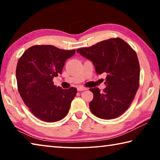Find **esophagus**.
<instances>
[{
	"mask_svg": "<svg viewBox=\"0 0 160 160\" xmlns=\"http://www.w3.org/2000/svg\"><path fill=\"white\" fill-rule=\"evenodd\" d=\"M78 91H84V90H87L88 89H87L86 88H84V87H82V86H79L78 87Z\"/></svg>",
	"mask_w": 160,
	"mask_h": 160,
	"instance_id": "34e87169",
	"label": "esophagus"
}]
</instances>
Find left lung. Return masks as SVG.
<instances>
[{
	"instance_id": "obj_1",
	"label": "left lung",
	"mask_w": 160,
	"mask_h": 160,
	"mask_svg": "<svg viewBox=\"0 0 160 160\" xmlns=\"http://www.w3.org/2000/svg\"><path fill=\"white\" fill-rule=\"evenodd\" d=\"M78 53L90 60L97 74L107 73L106 88H90L93 99L90 109L94 116L113 119L126 112L139 88L140 65L135 51L120 38L100 42Z\"/></svg>"
}]
</instances>
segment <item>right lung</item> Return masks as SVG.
Here are the masks:
<instances>
[{
  "label": "right lung",
  "instance_id": "right-lung-1",
  "mask_svg": "<svg viewBox=\"0 0 160 160\" xmlns=\"http://www.w3.org/2000/svg\"><path fill=\"white\" fill-rule=\"evenodd\" d=\"M74 50L52 45H35L19 58L16 68L18 89L24 103L33 114L46 122H56L66 116L77 89H62L53 79L61 74L65 62Z\"/></svg>",
  "mask_w": 160,
  "mask_h": 160
}]
</instances>
